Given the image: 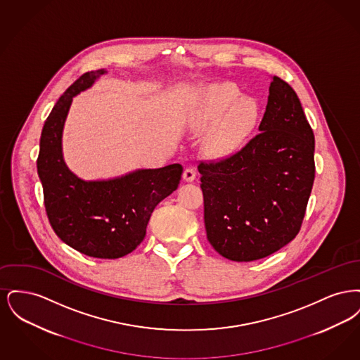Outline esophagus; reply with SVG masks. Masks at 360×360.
<instances>
[{
    "instance_id": "1",
    "label": "esophagus",
    "mask_w": 360,
    "mask_h": 360,
    "mask_svg": "<svg viewBox=\"0 0 360 360\" xmlns=\"http://www.w3.org/2000/svg\"><path fill=\"white\" fill-rule=\"evenodd\" d=\"M184 179L186 182H193L195 179V170L193 167H188L185 172H184Z\"/></svg>"
}]
</instances>
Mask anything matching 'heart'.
Listing matches in <instances>:
<instances>
[{
  "mask_svg": "<svg viewBox=\"0 0 360 360\" xmlns=\"http://www.w3.org/2000/svg\"><path fill=\"white\" fill-rule=\"evenodd\" d=\"M259 108L254 98L241 97L239 89L231 84L205 87L193 112V125L206 128V148L213 156H226L238 151L257 124Z\"/></svg>",
  "mask_w": 360,
  "mask_h": 360,
  "instance_id": "1",
  "label": "heart"
}]
</instances>
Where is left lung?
Here are the masks:
<instances>
[{
    "instance_id": "obj_1",
    "label": "left lung",
    "mask_w": 360,
    "mask_h": 360,
    "mask_svg": "<svg viewBox=\"0 0 360 360\" xmlns=\"http://www.w3.org/2000/svg\"><path fill=\"white\" fill-rule=\"evenodd\" d=\"M259 134L201 163L206 236L229 260L269 257L297 236L314 181V135L298 96L273 77Z\"/></svg>"
}]
</instances>
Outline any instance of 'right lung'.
<instances>
[{
    "instance_id": "right-lung-1",
    "label": "right lung",
    "mask_w": 360,
    "mask_h": 360,
    "mask_svg": "<svg viewBox=\"0 0 360 360\" xmlns=\"http://www.w3.org/2000/svg\"><path fill=\"white\" fill-rule=\"evenodd\" d=\"M103 74L106 70L86 72L52 108L41 131L37 174L58 238L87 257L117 259L143 241L155 206L176 190L184 169L174 163L101 181H85L70 170L62 153L70 106Z\"/></svg>"
}]
</instances>
